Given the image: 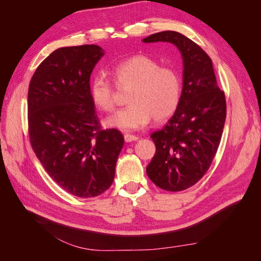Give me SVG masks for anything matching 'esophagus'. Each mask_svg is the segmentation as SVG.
Returning a JSON list of instances; mask_svg holds the SVG:
<instances>
[{"label": "esophagus", "instance_id": "34e87169", "mask_svg": "<svg viewBox=\"0 0 261 261\" xmlns=\"http://www.w3.org/2000/svg\"><path fill=\"white\" fill-rule=\"evenodd\" d=\"M124 139L126 143H132V141H136L138 140V137L135 135H130V134H125Z\"/></svg>", "mask_w": 261, "mask_h": 261}]
</instances>
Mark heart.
Wrapping results in <instances>:
<instances>
[{
  "instance_id": "1",
  "label": "heart",
  "mask_w": 261,
  "mask_h": 261,
  "mask_svg": "<svg viewBox=\"0 0 261 261\" xmlns=\"http://www.w3.org/2000/svg\"><path fill=\"white\" fill-rule=\"evenodd\" d=\"M111 75L118 87L132 86L128 106L107 118L111 128L137 130L153 120L162 122L174 114L181 93L180 76L175 68L160 66L147 55L137 54L117 62ZM92 103L101 111L110 112L115 107V87L103 75L94 76L89 85Z\"/></svg>"
}]
</instances>
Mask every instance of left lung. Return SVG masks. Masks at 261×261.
<instances>
[{
    "label": "left lung",
    "instance_id": "8db88e82",
    "mask_svg": "<svg viewBox=\"0 0 261 261\" xmlns=\"http://www.w3.org/2000/svg\"><path fill=\"white\" fill-rule=\"evenodd\" d=\"M143 41L173 43L183 58L179 103L163 128L150 136L155 153L146 171L164 191H184L204 175L217 153L226 117L225 96L219 88L209 55L191 39L168 30Z\"/></svg>",
    "mask_w": 261,
    "mask_h": 261
}]
</instances>
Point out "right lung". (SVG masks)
I'll return each instance as SVG.
<instances>
[{"label": "right lung", "instance_id": "1", "mask_svg": "<svg viewBox=\"0 0 261 261\" xmlns=\"http://www.w3.org/2000/svg\"><path fill=\"white\" fill-rule=\"evenodd\" d=\"M105 50L96 44L52 52L36 69L28 90L31 147L51 178L82 198L112 185L124 136L102 129L89 94L90 75Z\"/></svg>", "mask_w": 261, "mask_h": 261}]
</instances>
